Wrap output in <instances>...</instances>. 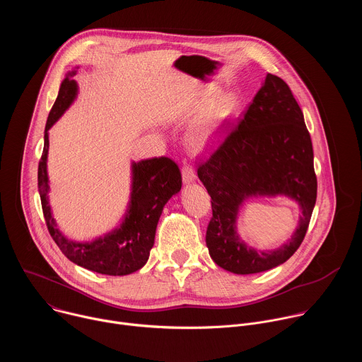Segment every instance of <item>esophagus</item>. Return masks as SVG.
<instances>
[{
  "mask_svg": "<svg viewBox=\"0 0 362 362\" xmlns=\"http://www.w3.org/2000/svg\"><path fill=\"white\" fill-rule=\"evenodd\" d=\"M182 179H183V183H186V185H190V183H193L196 180V173H194L192 166H189V165L183 166V169H182Z\"/></svg>",
  "mask_w": 362,
  "mask_h": 362,
  "instance_id": "34e87169",
  "label": "esophagus"
}]
</instances>
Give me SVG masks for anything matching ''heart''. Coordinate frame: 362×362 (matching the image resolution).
<instances>
[{
	"mask_svg": "<svg viewBox=\"0 0 362 362\" xmlns=\"http://www.w3.org/2000/svg\"><path fill=\"white\" fill-rule=\"evenodd\" d=\"M211 98H212L211 94L206 95L204 98H202V101H199L197 106L204 107L211 101ZM238 106H239V101L235 94H225L219 97L214 103L212 107L206 112L202 116V119L194 124L190 133L192 144L199 148H204L209 144H212L222 124L235 116Z\"/></svg>",
	"mask_w": 362,
	"mask_h": 362,
	"instance_id": "b5f03b06",
	"label": "heart"
}]
</instances>
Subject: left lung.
<instances>
[{
	"instance_id": "8db88e82",
	"label": "left lung",
	"mask_w": 362,
	"mask_h": 362,
	"mask_svg": "<svg viewBox=\"0 0 362 362\" xmlns=\"http://www.w3.org/2000/svg\"><path fill=\"white\" fill-rule=\"evenodd\" d=\"M197 176L212 197L206 246L216 265L238 275L282 265L302 243L317 202L311 136L288 84L268 74L243 119L226 136ZM293 199L301 215L291 238L275 250L257 251L237 232L243 203L253 197Z\"/></svg>"
}]
</instances>
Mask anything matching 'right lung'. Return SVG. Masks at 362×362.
<instances>
[{
    "instance_id": "add662e5",
    "label": "right lung",
    "mask_w": 362,
    "mask_h": 362,
    "mask_svg": "<svg viewBox=\"0 0 362 362\" xmlns=\"http://www.w3.org/2000/svg\"><path fill=\"white\" fill-rule=\"evenodd\" d=\"M78 69L77 66L66 73L44 130V148L38 163V193L42 214L51 238L71 262L97 274L123 276L146 265L165 204L182 189V175L177 165L168 158L132 162L130 197L120 223L103 236L86 242L73 240L62 232L48 199V130L77 98L76 74Z\"/></svg>"
}]
</instances>
